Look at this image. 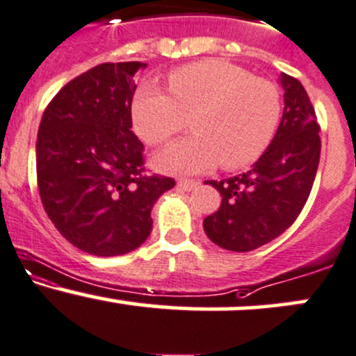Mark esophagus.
<instances>
[{"instance_id": "34e87169", "label": "esophagus", "mask_w": 356, "mask_h": 356, "mask_svg": "<svg viewBox=\"0 0 356 356\" xmlns=\"http://www.w3.org/2000/svg\"><path fill=\"white\" fill-rule=\"evenodd\" d=\"M199 186V181H191V179H181V181L177 182V187L182 191H193L196 189Z\"/></svg>"}]
</instances>
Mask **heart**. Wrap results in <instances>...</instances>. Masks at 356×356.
<instances>
[{
  "mask_svg": "<svg viewBox=\"0 0 356 356\" xmlns=\"http://www.w3.org/2000/svg\"><path fill=\"white\" fill-rule=\"evenodd\" d=\"M170 91L145 83L131 104L136 134L162 145L189 127L197 131L155 155L159 170L196 174L222 162L240 169L272 143L282 118V96L272 81L253 77L235 64L208 58L175 69Z\"/></svg>",
  "mask_w": 356,
  "mask_h": 356,
  "instance_id": "heart-1",
  "label": "heart"
}]
</instances>
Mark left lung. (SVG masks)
<instances>
[{
	"label": "left lung",
	"mask_w": 356,
	"mask_h": 356,
	"mask_svg": "<svg viewBox=\"0 0 356 356\" xmlns=\"http://www.w3.org/2000/svg\"><path fill=\"white\" fill-rule=\"evenodd\" d=\"M284 113L272 143L248 172L206 181L221 206L204 222L213 243L250 252L282 235L296 221L314 184L321 154L319 124L309 96L296 77L280 74Z\"/></svg>",
	"instance_id": "left-lung-1"
}]
</instances>
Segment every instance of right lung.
I'll return each mask as SVG.
<instances>
[{"label": "right lung", "instance_id": "add662e5", "mask_svg": "<svg viewBox=\"0 0 356 356\" xmlns=\"http://www.w3.org/2000/svg\"><path fill=\"white\" fill-rule=\"evenodd\" d=\"M142 62H106L67 83L45 108L37 138V182L50 221L96 257L138 248L152 208L174 179L148 175L131 131L135 74Z\"/></svg>", "mask_w": 356, "mask_h": 356}]
</instances>
